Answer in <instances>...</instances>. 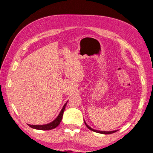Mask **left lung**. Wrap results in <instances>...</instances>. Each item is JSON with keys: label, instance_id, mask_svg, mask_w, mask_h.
I'll return each mask as SVG.
<instances>
[{"label": "left lung", "instance_id": "8db88e82", "mask_svg": "<svg viewBox=\"0 0 153 153\" xmlns=\"http://www.w3.org/2000/svg\"><path fill=\"white\" fill-rule=\"evenodd\" d=\"M85 122V124L86 125V126H87V127L90 129V130H91L94 132H98V133H101V134H112V133H114L115 132H116L117 131H96V130H94V129L92 128L91 127H90L86 123L85 121H84Z\"/></svg>", "mask_w": 153, "mask_h": 153}]
</instances>
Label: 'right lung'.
I'll use <instances>...</instances> for the list:
<instances>
[{"mask_svg":"<svg viewBox=\"0 0 153 153\" xmlns=\"http://www.w3.org/2000/svg\"><path fill=\"white\" fill-rule=\"evenodd\" d=\"M66 103L63 107H62V110L61 111L59 114L58 115V116L56 117V119L53 120L52 122H51L50 123L48 124H46V125H30L28 124V126H30V127H32L33 128L35 129H38V130H42V131H47V130H51V129H53L55 128L56 127H57L59 125L61 121L62 120V114H63V112L65 111V107L66 105Z\"/></svg>","mask_w":153,"mask_h":153,"instance_id":"right-lung-1","label":"right lung"}]
</instances>
